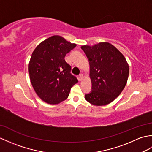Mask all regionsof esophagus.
<instances>
[{
	"label": "esophagus",
	"mask_w": 152,
	"mask_h": 152,
	"mask_svg": "<svg viewBox=\"0 0 152 152\" xmlns=\"http://www.w3.org/2000/svg\"><path fill=\"white\" fill-rule=\"evenodd\" d=\"M83 75L82 74H80L79 75V80L80 81H82V80H83Z\"/></svg>",
	"instance_id": "esophagus-1"
}]
</instances>
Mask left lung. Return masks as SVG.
<instances>
[{
    "label": "left lung",
    "mask_w": 152,
    "mask_h": 152,
    "mask_svg": "<svg viewBox=\"0 0 152 152\" xmlns=\"http://www.w3.org/2000/svg\"><path fill=\"white\" fill-rule=\"evenodd\" d=\"M89 60L91 91L85 99L95 106H104L119 95L127 83L129 67L125 57L108 42L82 46Z\"/></svg>",
    "instance_id": "left-lung-1"
}]
</instances>
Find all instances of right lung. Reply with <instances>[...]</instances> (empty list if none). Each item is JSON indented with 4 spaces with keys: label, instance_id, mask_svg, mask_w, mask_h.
<instances>
[{
    "label": "right lung",
    "instance_id": "1",
    "mask_svg": "<svg viewBox=\"0 0 152 152\" xmlns=\"http://www.w3.org/2000/svg\"><path fill=\"white\" fill-rule=\"evenodd\" d=\"M76 46V44L55 35L35 48L28 64V72L31 84L42 101L52 104L64 101L72 87L78 82L64 59L66 54Z\"/></svg>",
    "mask_w": 152,
    "mask_h": 152
}]
</instances>
